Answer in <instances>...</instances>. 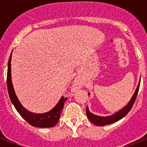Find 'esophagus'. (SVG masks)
Instances as JSON below:
<instances>
[{
  "label": "esophagus",
  "mask_w": 147,
  "mask_h": 147,
  "mask_svg": "<svg viewBox=\"0 0 147 147\" xmlns=\"http://www.w3.org/2000/svg\"><path fill=\"white\" fill-rule=\"evenodd\" d=\"M74 87H75V88H79V86H78V82H76L74 84Z\"/></svg>",
  "instance_id": "34e87169"
}]
</instances>
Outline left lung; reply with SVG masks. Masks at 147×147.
Segmentation results:
<instances>
[{"mask_svg":"<svg viewBox=\"0 0 147 147\" xmlns=\"http://www.w3.org/2000/svg\"><path fill=\"white\" fill-rule=\"evenodd\" d=\"M140 82H141V80L139 81V83H138L137 88H136V92H135L133 96H132V98L130 99L129 103L127 104L125 107H123L121 110L118 111L117 113H115V114H113V115H109V116H98V115L91 113L89 111V110H88V107H87V117L88 118V119H89L93 124H94L95 125L97 126H105L107 125V124H113V123H115V122L118 121L119 120L121 119L122 118H124V116L130 111L132 106H133V104H134L135 101H136L138 93V90H139ZM90 93H88V95Z\"/></svg>","mask_w":147,"mask_h":147,"instance_id":"obj_1","label":"left lung"}]
</instances>
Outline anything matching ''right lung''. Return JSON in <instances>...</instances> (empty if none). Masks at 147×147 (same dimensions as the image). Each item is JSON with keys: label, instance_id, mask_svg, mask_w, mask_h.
I'll return each mask as SVG.
<instances>
[{"label": "right lung", "instance_id": "obj_1", "mask_svg": "<svg viewBox=\"0 0 147 147\" xmlns=\"http://www.w3.org/2000/svg\"><path fill=\"white\" fill-rule=\"evenodd\" d=\"M12 54V53H11ZM11 54L10 55L9 62H8V70H7V88L9 98L11 102L15 106L19 114L21 115L23 119H25L28 124L36 127L40 128H45V127H53L57 124L59 119L60 118V115L62 113V109L64 107V104L66 102L67 98H64L62 96L56 105L55 107L51 110L45 113H33L29 112L26 109L22 106L20 102H19L18 97L15 95V92L14 90L12 82H11Z\"/></svg>", "mask_w": 147, "mask_h": 147}]
</instances>
